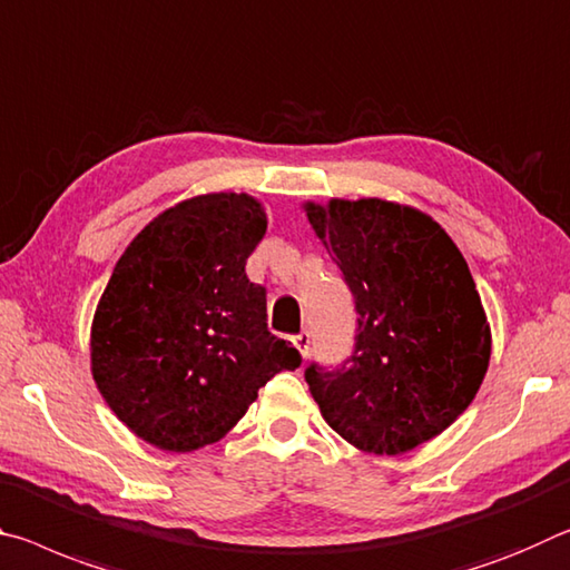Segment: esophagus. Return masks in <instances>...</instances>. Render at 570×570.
Listing matches in <instances>:
<instances>
[{"instance_id":"1","label":"esophagus","mask_w":570,"mask_h":570,"mask_svg":"<svg viewBox=\"0 0 570 570\" xmlns=\"http://www.w3.org/2000/svg\"><path fill=\"white\" fill-rule=\"evenodd\" d=\"M293 343L297 346V351H301V356L305 358V356H307V351H311V333H307V331H301V333H297L295 338H293Z\"/></svg>"}]
</instances>
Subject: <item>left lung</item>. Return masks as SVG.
<instances>
[{"mask_svg": "<svg viewBox=\"0 0 570 570\" xmlns=\"http://www.w3.org/2000/svg\"><path fill=\"white\" fill-rule=\"evenodd\" d=\"M307 219L358 313L351 358L305 368L311 394L358 450H414L470 406L488 371L490 325L470 267L440 224L399 204H307Z\"/></svg>", "mask_w": 570, "mask_h": 570, "instance_id": "left-lung-1", "label": "left lung"}]
</instances>
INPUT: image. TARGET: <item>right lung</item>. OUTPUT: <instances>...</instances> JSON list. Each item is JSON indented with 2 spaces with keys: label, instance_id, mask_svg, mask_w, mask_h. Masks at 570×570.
<instances>
[{
  "label": "right lung",
  "instance_id": "1",
  "mask_svg": "<svg viewBox=\"0 0 570 570\" xmlns=\"http://www.w3.org/2000/svg\"><path fill=\"white\" fill-rule=\"evenodd\" d=\"M267 217L247 194L176 204L114 267L92 318V379L116 416L166 452L219 442L257 391L303 358L267 331L247 257Z\"/></svg>",
  "mask_w": 570,
  "mask_h": 570
}]
</instances>
